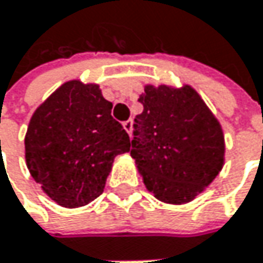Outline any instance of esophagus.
Segmentation results:
<instances>
[{"mask_svg": "<svg viewBox=\"0 0 263 263\" xmlns=\"http://www.w3.org/2000/svg\"><path fill=\"white\" fill-rule=\"evenodd\" d=\"M122 125H124L125 132H127V133H128V135L132 136V130H133V121H132V119H128V121H125V122H124Z\"/></svg>", "mask_w": 263, "mask_h": 263, "instance_id": "obj_1", "label": "esophagus"}]
</instances>
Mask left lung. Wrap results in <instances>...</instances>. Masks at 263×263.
I'll list each match as a JSON object with an SVG mask.
<instances>
[{
  "label": "left lung",
  "instance_id": "8db88e82",
  "mask_svg": "<svg viewBox=\"0 0 263 263\" xmlns=\"http://www.w3.org/2000/svg\"><path fill=\"white\" fill-rule=\"evenodd\" d=\"M138 101L130 154L147 189L171 204L194 200L224 163L219 122L191 86H145Z\"/></svg>",
  "mask_w": 263,
  "mask_h": 263
}]
</instances>
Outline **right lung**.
Wrapping results in <instances>:
<instances>
[{"instance_id": "add662e5", "label": "right lung", "mask_w": 263, "mask_h": 263, "mask_svg": "<svg viewBox=\"0 0 263 263\" xmlns=\"http://www.w3.org/2000/svg\"><path fill=\"white\" fill-rule=\"evenodd\" d=\"M130 138L112 116L97 84H62L33 114L25 135L31 177L63 208H80L104 191L118 154Z\"/></svg>"}]
</instances>
